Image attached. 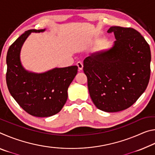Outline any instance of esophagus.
<instances>
[{
  "label": "esophagus",
  "mask_w": 155,
  "mask_h": 155,
  "mask_svg": "<svg viewBox=\"0 0 155 155\" xmlns=\"http://www.w3.org/2000/svg\"><path fill=\"white\" fill-rule=\"evenodd\" d=\"M77 65L78 68V70H83V64L82 62H81V61H78L77 63Z\"/></svg>",
  "instance_id": "1"
}]
</instances>
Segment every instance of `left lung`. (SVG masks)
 <instances>
[{"mask_svg":"<svg viewBox=\"0 0 155 155\" xmlns=\"http://www.w3.org/2000/svg\"><path fill=\"white\" fill-rule=\"evenodd\" d=\"M107 32L114 33V46L86 57L83 71L97 108L118 112L133 105L146 90L150 76V48L133 28L115 26Z\"/></svg>","mask_w":155,"mask_h":155,"instance_id":"1","label":"left lung"}]
</instances>
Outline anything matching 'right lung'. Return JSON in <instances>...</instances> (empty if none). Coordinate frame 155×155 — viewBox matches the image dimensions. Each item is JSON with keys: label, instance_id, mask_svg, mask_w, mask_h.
<instances>
[{"label": "right lung", "instance_id": "1", "mask_svg": "<svg viewBox=\"0 0 155 155\" xmlns=\"http://www.w3.org/2000/svg\"><path fill=\"white\" fill-rule=\"evenodd\" d=\"M44 31L31 29L21 35L10 46L6 59V81L10 94L26 112L40 117L61 111L68 99V87L78 70L77 65H72L38 74L23 68L20 59L23 44L31 33Z\"/></svg>", "mask_w": 155, "mask_h": 155}]
</instances>
